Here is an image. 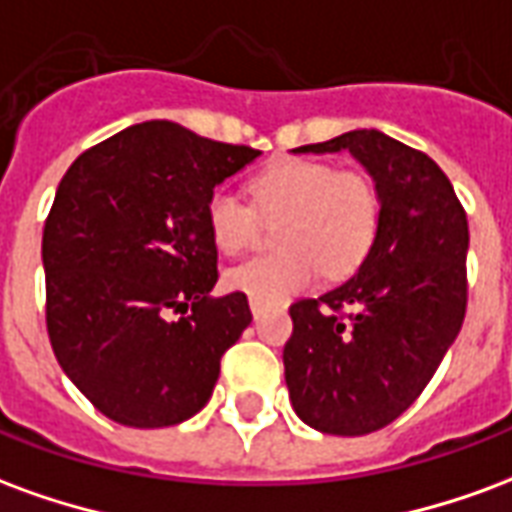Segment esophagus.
<instances>
[{
	"instance_id": "34e87169",
	"label": "esophagus",
	"mask_w": 512,
	"mask_h": 512,
	"mask_svg": "<svg viewBox=\"0 0 512 512\" xmlns=\"http://www.w3.org/2000/svg\"><path fill=\"white\" fill-rule=\"evenodd\" d=\"M263 307H260V304H252V315H255V321H260V318H263Z\"/></svg>"
}]
</instances>
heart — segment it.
Returning a JSON list of instances; mask_svg holds the SVG:
<instances>
[{
	"label": "heart",
	"mask_w": 512,
	"mask_h": 512,
	"mask_svg": "<svg viewBox=\"0 0 512 512\" xmlns=\"http://www.w3.org/2000/svg\"><path fill=\"white\" fill-rule=\"evenodd\" d=\"M251 208L235 191L216 189L205 202V224L222 255L255 241L257 216L278 222L274 255L249 257L224 274V285L260 307H274L326 274L343 279L362 266L376 241L381 194L362 172H337L315 158H282L252 183Z\"/></svg>",
	"instance_id": "obj_1"
}]
</instances>
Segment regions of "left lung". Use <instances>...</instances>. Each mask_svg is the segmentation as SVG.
<instances>
[{
    "label": "left lung",
    "mask_w": 512,
    "mask_h": 512,
    "mask_svg": "<svg viewBox=\"0 0 512 512\" xmlns=\"http://www.w3.org/2000/svg\"><path fill=\"white\" fill-rule=\"evenodd\" d=\"M381 194L376 241L354 277L290 307L285 384L301 422L332 436H365L395 422L461 332L469 224L439 164L376 128L293 153H340ZM351 306L348 319L339 310Z\"/></svg>",
    "instance_id": "8db88e82"
}]
</instances>
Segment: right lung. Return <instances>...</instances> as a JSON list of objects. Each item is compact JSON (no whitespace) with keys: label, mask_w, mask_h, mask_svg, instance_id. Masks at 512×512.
Listing matches in <instances>:
<instances>
[{"label":"right lung","mask_w":512,"mask_h":512,"mask_svg":"<svg viewBox=\"0 0 512 512\" xmlns=\"http://www.w3.org/2000/svg\"><path fill=\"white\" fill-rule=\"evenodd\" d=\"M257 156L150 120L84 150L60 180L43 227L46 329L65 376L120 425L194 417L252 323L244 293L211 296L205 202Z\"/></svg>","instance_id":"right-lung-1"}]
</instances>
